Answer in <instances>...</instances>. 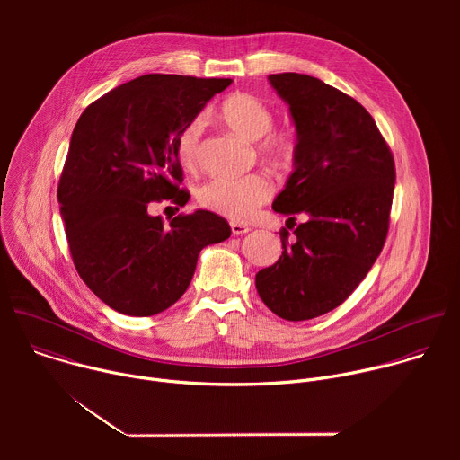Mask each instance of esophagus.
Returning <instances> with one entry per match:
<instances>
[{"label":"esophagus","mask_w":460,"mask_h":460,"mask_svg":"<svg viewBox=\"0 0 460 460\" xmlns=\"http://www.w3.org/2000/svg\"><path fill=\"white\" fill-rule=\"evenodd\" d=\"M231 231H233V234H245V233H249L251 231V227L249 226H245V224H240V222H231Z\"/></svg>","instance_id":"1"}]
</instances>
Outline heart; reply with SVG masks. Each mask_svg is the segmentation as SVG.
<instances>
[{
  "instance_id": "b5f03b06",
  "label": "heart",
  "mask_w": 460,
  "mask_h": 460,
  "mask_svg": "<svg viewBox=\"0 0 460 460\" xmlns=\"http://www.w3.org/2000/svg\"><path fill=\"white\" fill-rule=\"evenodd\" d=\"M217 116L238 137L254 140V151L266 164L284 167L291 162L295 153L293 138L282 130L271 128L275 114L264 100L249 93H234L218 105ZM204 125V116H196L178 135L176 155L189 171L199 165ZM273 181L264 172H251L240 178L209 180L196 192V202L215 215L240 222L264 206L273 196Z\"/></svg>"
}]
</instances>
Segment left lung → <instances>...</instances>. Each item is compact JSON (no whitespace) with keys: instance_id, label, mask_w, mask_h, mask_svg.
<instances>
[{"instance_id":"obj_1","label":"left lung","mask_w":460,"mask_h":460,"mask_svg":"<svg viewBox=\"0 0 460 460\" xmlns=\"http://www.w3.org/2000/svg\"><path fill=\"white\" fill-rule=\"evenodd\" d=\"M270 82L296 127L295 171L273 209L306 220L293 243L282 231V256L254 284L275 314L298 322L339 307L375 264L389 229L395 162L351 96L307 75H271Z\"/></svg>"}]
</instances>
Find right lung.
<instances>
[{
  "label": "right lung",
  "instance_id": "right-lung-1",
  "mask_svg": "<svg viewBox=\"0 0 460 460\" xmlns=\"http://www.w3.org/2000/svg\"><path fill=\"white\" fill-rule=\"evenodd\" d=\"M229 78L146 75L130 80L80 116L65 160L58 202L78 275L109 307L151 316L189 288L200 251L231 236L211 211L176 215L165 226L153 204L183 208L180 130Z\"/></svg>",
  "mask_w": 460,
  "mask_h": 460
}]
</instances>
